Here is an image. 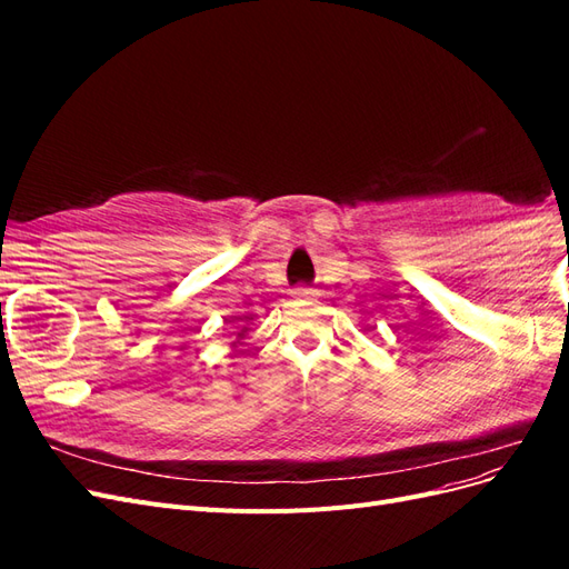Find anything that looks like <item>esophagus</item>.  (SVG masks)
<instances>
[{
	"label": "esophagus",
	"instance_id": "34e87169",
	"mask_svg": "<svg viewBox=\"0 0 569 569\" xmlns=\"http://www.w3.org/2000/svg\"><path fill=\"white\" fill-rule=\"evenodd\" d=\"M295 297L303 299V301H316L318 299V291L311 289V287H297L295 289Z\"/></svg>",
	"mask_w": 569,
	"mask_h": 569
}]
</instances>
